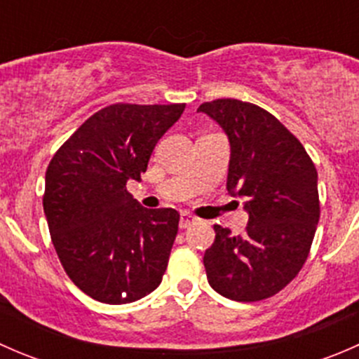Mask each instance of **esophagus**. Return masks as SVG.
I'll return each instance as SVG.
<instances>
[{
	"label": "esophagus",
	"instance_id": "esophagus-1",
	"mask_svg": "<svg viewBox=\"0 0 359 359\" xmlns=\"http://www.w3.org/2000/svg\"><path fill=\"white\" fill-rule=\"evenodd\" d=\"M194 222H196V217H193V215H191V213H187V212L180 213V220H179L180 229H186V227L193 226Z\"/></svg>",
	"mask_w": 359,
	"mask_h": 359
}]
</instances>
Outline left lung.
Wrapping results in <instances>:
<instances>
[{
  "instance_id": "1",
  "label": "left lung",
  "mask_w": 359,
  "mask_h": 359,
  "mask_svg": "<svg viewBox=\"0 0 359 359\" xmlns=\"http://www.w3.org/2000/svg\"><path fill=\"white\" fill-rule=\"evenodd\" d=\"M231 144L227 191L245 200L248 226L233 236L213 226L203 264L210 287L238 302L269 299L299 274L320 220L318 172L293 133L271 112L236 99L198 107Z\"/></svg>"
}]
</instances>
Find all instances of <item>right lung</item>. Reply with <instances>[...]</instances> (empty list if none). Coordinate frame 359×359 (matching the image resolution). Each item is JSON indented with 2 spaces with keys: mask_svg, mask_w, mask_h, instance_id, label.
Here are the masks:
<instances>
[{
  "mask_svg": "<svg viewBox=\"0 0 359 359\" xmlns=\"http://www.w3.org/2000/svg\"><path fill=\"white\" fill-rule=\"evenodd\" d=\"M186 104H112L90 116L53 154L43 210L60 264L92 299L128 304L156 290L179 212L144 208L126 191Z\"/></svg>",
  "mask_w": 359,
  "mask_h": 359,
  "instance_id": "add662e5",
  "label": "right lung"
}]
</instances>
